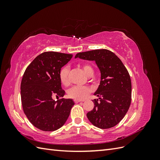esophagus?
Listing matches in <instances>:
<instances>
[{"instance_id":"1","label":"esophagus","mask_w":160,"mask_h":160,"mask_svg":"<svg viewBox=\"0 0 160 160\" xmlns=\"http://www.w3.org/2000/svg\"><path fill=\"white\" fill-rule=\"evenodd\" d=\"M81 101H81V100H77V99H75V100H74V102H75V103H79V102H81Z\"/></svg>"}]
</instances>
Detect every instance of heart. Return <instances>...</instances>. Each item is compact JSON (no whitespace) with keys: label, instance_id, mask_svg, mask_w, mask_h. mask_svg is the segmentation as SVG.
<instances>
[{"label":"heart","instance_id":"1","mask_svg":"<svg viewBox=\"0 0 160 160\" xmlns=\"http://www.w3.org/2000/svg\"><path fill=\"white\" fill-rule=\"evenodd\" d=\"M82 69H83L86 75L88 77H93L94 69L91 65L88 63L82 65ZM70 68L69 66L62 67L59 72V80L61 84L64 86H68L70 83L69 79ZM90 89L85 86H73L67 91V94L71 98L77 100H81L88 96L90 93Z\"/></svg>","mask_w":160,"mask_h":160}]
</instances>
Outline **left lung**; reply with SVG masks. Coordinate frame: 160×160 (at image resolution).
Instances as JSON below:
<instances>
[{
    "label": "left lung",
    "mask_w": 160,
    "mask_h": 160,
    "mask_svg": "<svg viewBox=\"0 0 160 160\" xmlns=\"http://www.w3.org/2000/svg\"><path fill=\"white\" fill-rule=\"evenodd\" d=\"M75 58L95 61L101 72V81L94 95L93 110L87 113L89 122L101 129L115 126L129 108L132 82L129 72L119 58L108 49L79 52Z\"/></svg>",
    "instance_id": "8db88e82"
}]
</instances>
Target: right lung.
<instances>
[{
    "label": "right lung",
    "instance_id": "obj_1",
    "mask_svg": "<svg viewBox=\"0 0 160 160\" xmlns=\"http://www.w3.org/2000/svg\"><path fill=\"white\" fill-rule=\"evenodd\" d=\"M72 57L54 51L38 55L27 67L21 81V96L24 113L29 122L45 132L61 128L75 105L71 99H52L63 97L59 72Z\"/></svg>",
    "mask_w": 160,
    "mask_h": 160
}]
</instances>
